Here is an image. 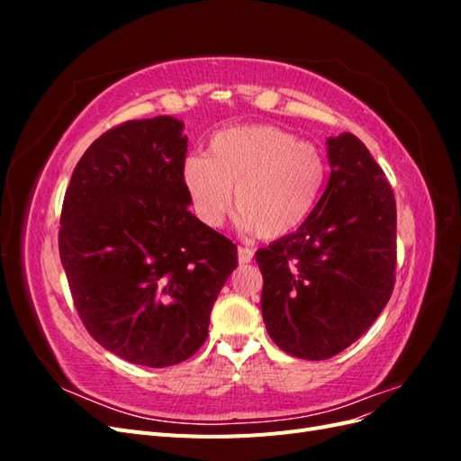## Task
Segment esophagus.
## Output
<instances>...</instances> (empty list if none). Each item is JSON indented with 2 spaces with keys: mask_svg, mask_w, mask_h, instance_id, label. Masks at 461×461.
<instances>
[{
  "mask_svg": "<svg viewBox=\"0 0 461 461\" xmlns=\"http://www.w3.org/2000/svg\"><path fill=\"white\" fill-rule=\"evenodd\" d=\"M252 258H254V249H249V248H239V263L240 265H246V263H249L252 261Z\"/></svg>",
  "mask_w": 461,
  "mask_h": 461,
  "instance_id": "1",
  "label": "esophagus"
}]
</instances>
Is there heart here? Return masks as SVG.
<instances>
[{
  "label": "heart",
  "instance_id": "1",
  "mask_svg": "<svg viewBox=\"0 0 461 461\" xmlns=\"http://www.w3.org/2000/svg\"><path fill=\"white\" fill-rule=\"evenodd\" d=\"M183 180L194 212L207 227L225 221L234 188L240 225L276 240L310 219L327 180V159L315 144L273 124L217 132L207 156H190Z\"/></svg>",
  "mask_w": 461,
  "mask_h": 461
}]
</instances>
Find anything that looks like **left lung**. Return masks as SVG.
Instances as JSON below:
<instances>
[{"label": "left lung", "mask_w": 461, "mask_h": 461, "mask_svg": "<svg viewBox=\"0 0 461 461\" xmlns=\"http://www.w3.org/2000/svg\"><path fill=\"white\" fill-rule=\"evenodd\" d=\"M330 178L313 213L259 248L269 337L300 359H329L379 317L396 281V200L357 136L329 138Z\"/></svg>", "instance_id": "obj_1"}]
</instances>
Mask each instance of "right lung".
Masks as SVG:
<instances>
[{"label":"right lung","instance_id":"obj_1","mask_svg":"<svg viewBox=\"0 0 461 461\" xmlns=\"http://www.w3.org/2000/svg\"><path fill=\"white\" fill-rule=\"evenodd\" d=\"M175 117L127 121L77 163L59 256L92 339L136 366L169 367L207 339L236 246L188 212V138Z\"/></svg>","mask_w":461,"mask_h":461}]
</instances>
